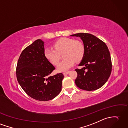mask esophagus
<instances>
[{
  "label": "esophagus",
  "mask_w": 128,
  "mask_h": 128,
  "mask_svg": "<svg viewBox=\"0 0 128 128\" xmlns=\"http://www.w3.org/2000/svg\"><path fill=\"white\" fill-rule=\"evenodd\" d=\"M69 72H70V71H66V72H63V74H64V75H67V74H68Z\"/></svg>",
  "instance_id": "34e87169"
}]
</instances>
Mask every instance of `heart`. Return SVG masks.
<instances>
[{"instance_id":"obj_1","label":"heart","mask_w":128,"mask_h":128,"mask_svg":"<svg viewBox=\"0 0 128 128\" xmlns=\"http://www.w3.org/2000/svg\"><path fill=\"white\" fill-rule=\"evenodd\" d=\"M54 47H48L44 50L46 58L50 63L56 65L60 59V54H63L64 60L58 65V70L65 71L75 63L83 59L84 55V46L81 41L72 38H64L56 41Z\"/></svg>"}]
</instances>
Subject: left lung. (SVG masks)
Instances as JSON below:
<instances>
[{
  "label": "left lung",
  "mask_w": 128,
  "mask_h": 128,
  "mask_svg": "<svg viewBox=\"0 0 128 128\" xmlns=\"http://www.w3.org/2000/svg\"><path fill=\"white\" fill-rule=\"evenodd\" d=\"M81 38L84 46V55L79 66L76 69L78 76L75 84L83 90L92 91L102 87L108 81L112 71L111 58L105 43L94 35L89 33L71 35Z\"/></svg>",
  "instance_id": "obj_1"
}]
</instances>
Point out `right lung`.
Masks as SVG:
<instances>
[{"instance_id":"obj_1","label":"right lung","mask_w":128,"mask_h":128,"mask_svg":"<svg viewBox=\"0 0 128 128\" xmlns=\"http://www.w3.org/2000/svg\"><path fill=\"white\" fill-rule=\"evenodd\" d=\"M44 42L35 40L23 50L17 62L16 77L26 94L36 100L46 102L57 96L62 90V73L49 76L55 70L44 54Z\"/></svg>"}]
</instances>
